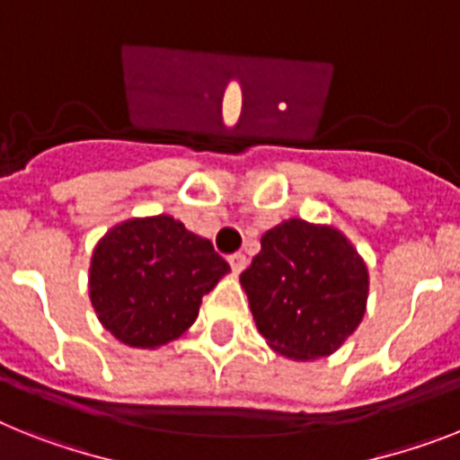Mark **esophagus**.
I'll list each match as a JSON object with an SVG mask.
<instances>
[{"label":"esophagus","instance_id":"esophagus-1","mask_svg":"<svg viewBox=\"0 0 460 460\" xmlns=\"http://www.w3.org/2000/svg\"><path fill=\"white\" fill-rule=\"evenodd\" d=\"M229 264H231V269H234V273H241L243 269L248 266V257H245V254H243V252L231 254V257H229Z\"/></svg>","mask_w":460,"mask_h":460}]
</instances>
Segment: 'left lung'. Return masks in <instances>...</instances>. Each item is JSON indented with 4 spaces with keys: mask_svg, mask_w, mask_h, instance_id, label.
<instances>
[{
    "mask_svg": "<svg viewBox=\"0 0 460 460\" xmlns=\"http://www.w3.org/2000/svg\"><path fill=\"white\" fill-rule=\"evenodd\" d=\"M241 285L266 343L292 360H315L358 330L369 273L341 231L288 219L261 236Z\"/></svg>",
    "mask_w": 460,
    "mask_h": 460,
    "instance_id": "1",
    "label": "left lung"
}]
</instances>
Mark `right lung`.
Segmentation results:
<instances>
[{
  "mask_svg": "<svg viewBox=\"0 0 460 460\" xmlns=\"http://www.w3.org/2000/svg\"><path fill=\"white\" fill-rule=\"evenodd\" d=\"M229 264L212 243L171 215L117 224L93 250L88 292L105 325L126 346L156 349L194 325L203 295Z\"/></svg>",
  "mask_w": 460,
  "mask_h": 460,
  "instance_id": "obj_1",
  "label": "right lung"
}]
</instances>
